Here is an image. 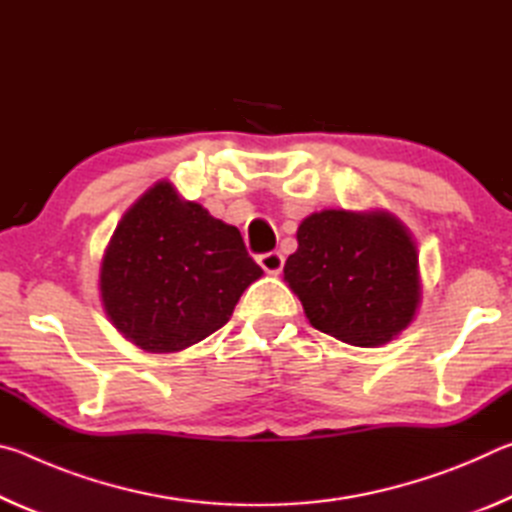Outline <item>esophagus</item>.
Wrapping results in <instances>:
<instances>
[{"label":"esophagus","instance_id":"esophagus-1","mask_svg":"<svg viewBox=\"0 0 512 512\" xmlns=\"http://www.w3.org/2000/svg\"><path fill=\"white\" fill-rule=\"evenodd\" d=\"M257 262L266 273H280L282 266H284V257H282V253H277V250H271V253L259 255Z\"/></svg>","mask_w":512,"mask_h":512}]
</instances>
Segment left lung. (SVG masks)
I'll list each match as a JSON object with an SVG mask.
<instances>
[{
  "label": "left lung",
  "instance_id": "8db88e82",
  "mask_svg": "<svg viewBox=\"0 0 512 512\" xmlns=\"http://www.w3.org/2000/svg\"><path fill=\"white\" fill-rule=\"evenodd\" d=\"M296 237L284 280L316 329L375 348L411 325L422 300L418 248L397 216L323 210Z\"/></svg>",
  "mask_w": 512,
  "mask_h": 512
}]
</instances>
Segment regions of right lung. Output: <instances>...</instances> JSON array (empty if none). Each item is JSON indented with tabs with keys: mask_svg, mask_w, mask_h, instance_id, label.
Wrapping results in <instances>:
<instances>
[{
	"mask_svg": "<svg viewBox=\"0 0 512 512\" xmlns=\"http://www.w3.org/2000/svg\"><path fill=\"white\" fill-rule=\"evenodd\" d=\"M235 225L183 201L167 180L121 216L99 273L103 309L144 352H180L228 323L262 277Z\"/></svg>",
	"mask_w": 512,
	"mask_h": 512,
	"instance_id": "add662e5",
	"label": "right lung"
}]
</instances>
